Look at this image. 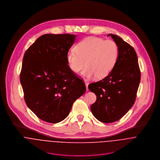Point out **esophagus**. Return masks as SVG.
<instances>
[{
	"mask_svg": "<svg viewBox=\"0 0 160 160\" xmlns=\"http://www.w3.org/2000/svg\"><path fill=\"white\" fill-rule=\"evenodd\" d=\"M85 84H86V89H87V91H88V85H89V82L85 81Z\"/></svg>",
	"mask_w": 160,
	"mask_h": 160,
	"instance_id": "esophagus-1",
	"label": "esophagus"
}]
</instances>
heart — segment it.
Instances as JSON below:
<instances>
[{"label": "heart", "instance_id": "1", "mask_svg": "<svg viewBox=\"0 0 160 160\" xmlns=\"http://www.w3.org/2000/svg\"><path fill=\"white\" fill-rule=\"evenodd\" d=\"M119 55V46L114 41L91 36L79 42L75 46V50L68 52L67 61L74 73L79 72L86 64L82 76L87 78L95 76L102 79L113 70Z\"/></svg>", "mask_w": 160, "mask_h": 160}]
</instances>
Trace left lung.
<instances>
[{
    "instance_id": "obj_1",
    "label": "left lung",
    "mask_w": 160,
    "mask_h": 160,
    "mask_svg": "<svg viewBox=\"0 0 160 160\" xmlns=\"http://www.w3.org/2000/svg\"><path fill=\"white\" fill-rule=\"evenodd\" d=\"M119 48L118 60L106 78L88 86L97 100L91 106L93 115L105 123L121 119L133 106L140 81V71L134 48L117 35L110 34Z\"/></svg>"
}]
</instances>
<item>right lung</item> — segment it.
I'll return each mask as SVG.
<instances>
[{
	"label": "right lung",
	"instance_id": "right-lung-1",
	"mask_svg": "<svg viewBox=\"0 0 160 160\" xmlns=\"http://www.w3.org/2000/svg\"><path fill=\"white\" fill-rule=\"evenodd\" d=\"M76 35L47 34L26 51L20 82L27 106L39 118L57 123L86 91L84 81L69 68L67 54Z\"/></svg>",
	"mask_w": 160,
	"mask_h": 160
}]
</instances>
